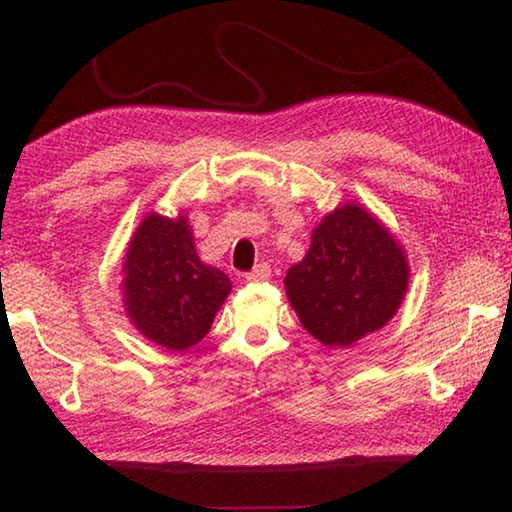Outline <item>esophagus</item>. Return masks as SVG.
<instances>
[{
  "label": "esophagus",
  "instance_id": "34e87169",
  "mask_svg": "<svg viewBox=\"0 0 512 512\" xmlns=\"http://www.w3.org/2000/svg\"><path fill=\"white\" fill-rule=\"evenodd\" d=\"M268 277H271V266L264 262L257 264L250 273H246V280H250V282H264V280H268Z\"/></svg>",
  "mask_w": 512,
  "mask_h": 512
}]
</instances>
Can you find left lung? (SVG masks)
<instances>
[{
    "label": "left lung",
    "mask_w": 512,
    "mask_h": 512,
    "mask_svg": "<svg viewBox=\"0 0 512 512\" xmlns=\"http://www.w3.org/2000/svg\"><path fill=\"white\" fill-rule=\"evenodd\" d=\"M409 259L375 214L345 203L323 216L284 287L302 327L325 348H350L391 320L409 289Z\"/></svg>",
    "instance_id": "obj_1"
}]
</instances>
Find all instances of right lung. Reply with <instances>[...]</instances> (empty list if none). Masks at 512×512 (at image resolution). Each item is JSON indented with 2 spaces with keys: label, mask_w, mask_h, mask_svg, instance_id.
<instances>
[{
  "label": "right lung",
  "mask_w": 512,
  "mask_h": 512,
  "mask_svg": "<svg viewBox=\"0 0 512 512\" xmlns=\"http://www.w3.org/2000/svg\"><path fill=\"white\" fill-rule=\"evenodd\" d=\"M121 273L128 320L171 352L205 339L232 289L228 275L201 262L185 214H146L128 241Z\"/></svg>",
  "instance_id": "1"
}]
</instances>
